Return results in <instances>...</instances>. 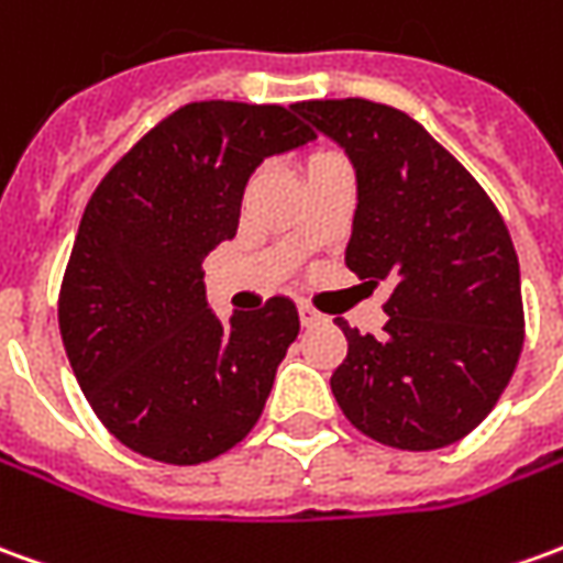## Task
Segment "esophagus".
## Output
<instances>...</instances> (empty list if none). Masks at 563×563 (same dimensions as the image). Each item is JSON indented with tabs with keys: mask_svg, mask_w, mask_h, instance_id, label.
Instances as JSON below:
<instances>
[{
	"mask_svg": "<svg viewBox=\"0 0 563 563\" xmlns=\"http://www.w3.org/2000/svg\"><path fill=\"white\" fill-rule=\"evenodd\" d=\"M298 320H301V325H317L322 320V313H317L310 305H298Z\"/></svg>",
	"mask_w": 563,
	"mask_h": 563,
	"instance_id": "esophagus-1",
	"label": "esophagus"
}]
</instances>
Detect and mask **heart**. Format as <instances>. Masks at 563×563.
Segmentation results:
<instances>
[{"instance_id": "b5f03b06", "label": "heart", "mask_w": 563, "mask_h": 563, "mask_svg": "<svg viewBox=\"0 0 563 563\" xmlns=\"http://www.w3.org/2000/svg\"><path fill=\"white\" fill-rule=\"evenodd\" d=\"M317 158H320V155H317Z\"/></svg>"}]
</instances>
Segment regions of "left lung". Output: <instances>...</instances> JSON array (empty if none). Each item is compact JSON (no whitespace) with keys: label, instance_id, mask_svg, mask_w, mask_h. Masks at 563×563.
Listing matches in <instances>:
<instances>
[{"label":"left lung","instance_id":"1","mask_svg":"<svg viewBox=\"0 0 563 563\" xmlns=\"http://www.w3.org/2000/svg\"><path fill=\"white\" fill-rule=\"evenodd\" d=\"M295 109L356 173L347 268L393 280L384 335L335 320L347 338L332 375L338 405L380 445H451L487 418L521 356L512 238L482 186L415 118L356 97Z\"/></svg>","mask_w":563,"mask_h":563}]
</instances>
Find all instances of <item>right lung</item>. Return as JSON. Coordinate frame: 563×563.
Here are the masks:
<instances>
[{"label":"right lung","mask_w":563,"mask_h":563,"mask_svg":"<svg viewBox=\"0 0 563 563\" xmlns=\"http://www.w3.org/2000/svg\"><path fill=\"white\" fill-rule=\"evenodd\" d=\"M313 140L295 106L188 103L90 195L63 277L60 335L78 387L121 445L195 466L255 427L298 310L277 295L222 322L200 265L238 234L255 167Z\"/></svg>","instance_id":"1"}]
</instances>
